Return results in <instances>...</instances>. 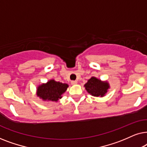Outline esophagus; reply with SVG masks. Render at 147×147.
<instances>
[{
	"label": "esophagus",
	"instance_id": "esophagus-1",
	"mask_svg": "<svg viewBox=\"0 0 147 147\" xmlns=\"http://www.w3.org/2000/svg\"><path fill=\"white\" fill-rule=\"evenodd\" d=\"M71 85H76V84H78V82L76 81V80L75 81H71Z\"/></svg>",
	"mask_w": 147,
	"mask_h": 147
}]
</instances>
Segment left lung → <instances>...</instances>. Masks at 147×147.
Returning a JSON list of instances; mask_svg holds the SVG:
<instances>
[{
	"mask_svg": "<svg viewBox=\"0 0 147 147\" xmlns=\"http://www.w3.org/2000/svg\"><path fill=\"white\" fill-rule=\"evenodd\" d=\"M86 90L92 96L96 97H103L110 88L108 82H102L95 77H92L84 85Z\"/></svg>",
	"mask_w": 147,
	"mask_h": 147,
	"instance_id": "left-lung-1",
	"label": "left lung"
}]
</instances>
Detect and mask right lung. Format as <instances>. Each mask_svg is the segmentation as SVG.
Wrapping results in <instances>:
<instances>
[{"label":"right lung","instance_id":"right-lung-1","mask_svg":"<svg viewBox=\"0 0 147 147\" xmlns=\"http://www.w3.org/2000/svg\"><path fill=\"white\" fill-rule=\"evenodd\" d=\"M67 84L50 80L46 84H42L37 87V95L44 101L57 102L62 98V94L67 90Z\"/></svg>","mask_w":147,"mask_h":147}]
</instances>
